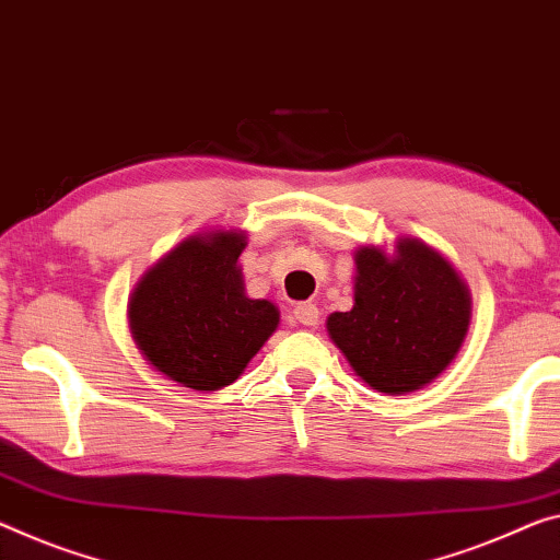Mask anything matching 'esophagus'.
Returning <instances> with one entry per match:
<instances>
[{
	"mask_svg": "<svg viewBox=\"0 0 560 560\" xmlns=\"http://www.w3.org/2000/svg\"><path fill=\"white\" fill-rule=\"evenodd\" d=\"M295 320L300 325H307V328H315L317 320H320V310H317L313 303H300L295 310H292Z\"/></svg>",
	"mask_w": 560,
	"mask_h": 560,
	"instance_id": "obj_1",
	"label": "esophagus"
}]
</instances>
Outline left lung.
<instances>
[{
  "label": "left lung",
  "mask_w": 560,
  "mask_h": 560,
  "mask_svg": "<svg viewBox=\"0 0 560 560\" xmlns=\"http://www.w3.org/2000/svg\"><path fill=\"white\" fill-rule=\"evenodd\" d=\"M355 303L328 317V335L368 388L406 395L425 388L466 342L472 300L448 257L420 237L355 250Z\"/></svg>",
  "instance_id": "obj_1"
}]
</instances>
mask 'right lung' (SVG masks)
<instances>
[{
	"label": "right lung",
	"instance_id": "add662e5",
	"mask_svg": "<svg viewBox=\"0 0 560 560\" xmlns=\"http://www.w3.org/2000/svg\"><path fill=\"white\" fill-rule=\"evenodd\" d=\"M245 230L185 237L137 282L127 323L137 350L167 381L200 393L228 388L270 335L280 310L245 292Z\"/></svg>",
	"mask_w": 560,
	"mask_h": 560
}]
</instances>
